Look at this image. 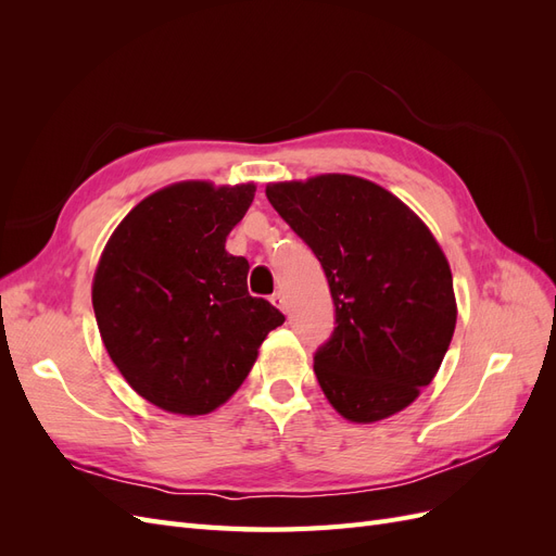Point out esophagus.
Instances as JSON below:
<instances>
[{"mask_svg": "<svg viewBox=\"0 0 556 556\" xmlns=\"http://www.w3.org/2000/svg\"><path fill=\"white\" fill-rule=\"evenodd\" d=\"M271 304L278 306L282 313H288V301H285V294H282V292L271 294Z\"/></svg>", "mask_w": 556, "mask_h": 556, "instance_id": "esophagus-1", "label": "esophagus"}]
</instances>
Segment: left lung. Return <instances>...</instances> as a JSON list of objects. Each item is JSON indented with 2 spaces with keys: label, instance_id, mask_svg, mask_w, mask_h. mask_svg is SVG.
Segmentation results:
<instances>
[{
  "label": "left lung",
  "instance_id": "1",
  "mask_svg": "<svg viewBox=\"0 0 556 556\" xmlns=\"http://www.w3.org/2000/svg\"><path fill=\"white\" fill-rule=\"evenodd\" d=\"M266 199L325 268L336 327L315 376L350 422H378L419 396L450 348V264L419 217L380 185L345 174L266 185Z\"/></svg>",
  "mask_w": 556,
  "mask_h": 556
}]
</instances>
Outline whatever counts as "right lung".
Wrapping results in <instances>:
<instances>
[{
    "mask_svg": "<svg viewBox=\"0 0 556 556\" xmlns=\"http://www.w3.org/2000/svg\"><path fill=\"white\" fill-rule=\"evenodd\" d=\"M255 185H169L117 225L94 271L99 333L131 390L206 415L239 390L285 315L248 294V260L225 250Z\"/></svg>",
    "mask_w": 556,
    "mask_h": 556,
    "instance_id": "obj_1",
    "label": "right lung"
}]
</instances>
